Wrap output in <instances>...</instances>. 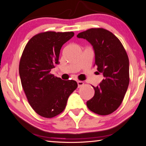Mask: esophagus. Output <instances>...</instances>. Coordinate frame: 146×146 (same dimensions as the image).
Segmentation results:
<instances>
[{
	"label": "esophagus",
	"instance_id": "obj_1",
	"mask_svg": "<svg viewBox=\"0 0 146 146\" xmlns=\"http://www.w3.org/2000/svg\"><path fill=\"white\" fill-rule=\"evenodd\" d=\"M77 84H78V88H80V87H81V86H82L83 85H84V83L82 81H80V80H78L77 81Z\"/></svg>",
	"mask_w": 146,
	"mask_h": 146
}]
</instances>
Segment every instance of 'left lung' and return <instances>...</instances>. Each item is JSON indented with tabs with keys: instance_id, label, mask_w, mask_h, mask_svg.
<instances>
[{
	"instance_id": "obj_1",
	"label": "left lung",
	"mask_w": 146,
	"mask_h": 146,
	"mask_svg": "<svg viewBox=\"0 0 146 146\" xmlns=\"http://www.w3.org/2000/svg\"><path fill=\"white\" fill-rule=\"evenodd\" d=\"M93 46L98 72L104 79L95 90V95L87 101L89 110L96 114L108 115L122 104L129 83V58L117 36L104 28H91L77 35Z\"/></svg>"
}]
</instances>
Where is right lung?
Here are the masks:
<instances>
[{"label": "right lung", "instance_id": "obj_1", "mask_svg": "<svg viewBox=\"0 0 146 146\" xmlns=\"http://www.w3.org/2000/svg\"><path fill=\"white\" fill-rule=\"evenodd\" d=\"M74 36L71 32L46 31L33 36L24 48L19 63L22 86L31 108L38 115L52 118L66 108L76 81L63 80L51 74L58 64L62 46Z\"/></svg>", "mask_w": 146, "mask_h": 146}]
</instances>
